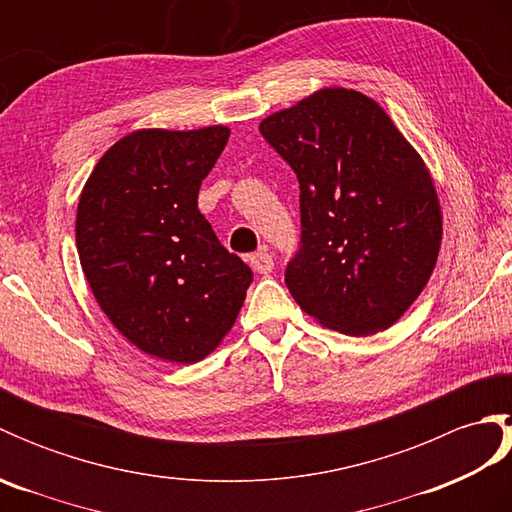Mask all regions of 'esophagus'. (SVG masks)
Segmentation results:
<instances>
[{"instance_id": "1", "label": "esophagus", "mask_w": 512, "mask_h": 512, "mask_svg": "<svg viewBox=\"0 0 512 512\" xmlns=\"http://www.w3.org/2000/svg\"><path fill=\"white\" fill-rule=\"evenodd\" d=\"M250 268H253L259 275H268V273H273L275 259H273V255H268L266 250H262V253L250 255Z\"/></svg>"}]
</instances>
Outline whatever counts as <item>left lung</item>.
Masks as SVG:
<instances>
[{
    "label": "left lung",
    "mask_w": 512,
    "mask_h": 512,
    "mask_svg": "<svg viewBox=\"0 0 512 512\" xmlns=\"http://www.w3.org/2000/svg\"><path fill=\"white\" fill-rule=\"evenodd\" d=\"M259 132L295 169L301 248L286 268L299 308L350 336L391 328L436 268V184L389 114L363 92L321 88Z\"/></svg>",
    "instance_id": "1"
}]
</instances>
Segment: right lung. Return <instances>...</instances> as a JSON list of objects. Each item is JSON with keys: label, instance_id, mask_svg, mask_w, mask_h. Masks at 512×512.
<instances>
[{"label": "right lung", "instance_id": "obj_1", "mask_svg": "<svg viewBox=\"0 0 512 512\" xmlns=\"http://www.w3.org/2000/svg\"><path fill=\"white\" fill-rule=\"evenodd\" d=\"M231 129H136L83 184L76 250L101 310L160 361L191 365L220 347L244 306L250 268L198 209Z\"/></svg>", "mask_w": 512, "mask_h": 512}]
</instances>
